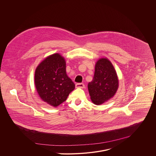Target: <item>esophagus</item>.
Segmentation results:
<instances>
[{
  "label": "esophagus",
  "mask_w": 156,
  "mask_h": 156,
  "mask_svg": "<svg viewBox=\"0 0 156 156\" xmlns=\"http://www.w3.org/2000/svg\"><path fill=\"white\" fill-rule=\"evenodd\" d=\"M84 87H85V85H84L83 83H77L76 85V88H83Z\"/></svg>",
  "instance_id": "esophagus-1"
}]
</instances>
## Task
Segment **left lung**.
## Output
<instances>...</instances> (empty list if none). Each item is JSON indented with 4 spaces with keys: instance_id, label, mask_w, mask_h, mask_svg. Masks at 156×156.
Instances as JSON below:
<instances>
[{
    "instance_id": "1",
    "label": "left lung",
    "mask_w": 156,
    "mask_h": 156,
    "mask_svg": "<svg viewBox=\"0 0 156 156\" xmlns=\"http://www.w3.org/2000/svg\"><path fill=\"white\" fill-rule=\"evenodd\" d=\"M92 102L100 105L113 97L119 87V80L112 63L107 58L97 62L92 80L87 85Z\"/></svg>"
}]
</instances>
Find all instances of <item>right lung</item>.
<instances>
[{
	"instance_id": "right-lung-1",
	"label": "right lung",
	"mask_w": 156,
	"mask_h": 156,
	"mask_svg": "<svg viewBox=\"0 0 156 156\" xmlns=\"http://www.w3.org/2000/svg\"><path fill=\"white\" fill-rule=\"evenodd\" d=\"M34 84L41 98L55 107L64 102L75 88L67 75L65 59L57 53L46 58L37 67Z\"/></svg>"
}]
</instances>
